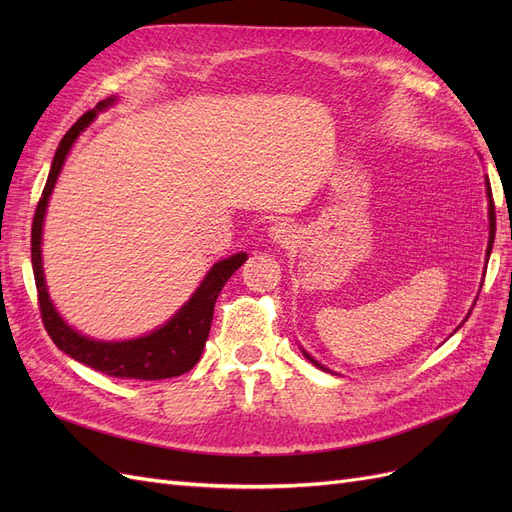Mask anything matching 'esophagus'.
Instances as JSON below:
<instances>
[{"instance_id":"34e87169","label":"esophagus","mask_w":512,"mask_h":512,"mask_svg":"<svg viewBox=\"0 0 512 512\" xmlns=\"http://www.w3.org/2000/svg\"><path fill=\"white\" fill-rule=\"evenodd\" d=\"M269 237L275 241V243H282V245H288L292 239H294V226L288 224V222H277L269 228Z\"/></svg>"}]
</instances>
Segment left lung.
<instances>
[{
  "mask_svg": "<svg viewBox=\"0 0 512 512\" xmlns=\"http://www.w3.org/2000/svg\"><path fill=\"white\" fill-rule=\"evenodd\" d=\"M487 198H489V243H487V262H489V254H491L493 239H495V207H493V196H491V185H489V179H487ZM470 314H472V312H470ZM303 354H305V359H307L309 363H314L318 369L327 371V367L320 365V363L314 359V356H309L305 350H303Z\"/></svg>",
  "mask_w": 512,
  "mask_h": 512,
  "instance_id": "left-lung-1",
  "label": "left lung"
}]
</instances>
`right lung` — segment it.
I'll list each match as a JSON object with an SVG mask.
<instances>
[{"label":"right lung","mask_w":512,"mask_h":512,"mask_svg":"<svg viewBox=\"0 0 512 512\" xmlns=\"http://www.w3.org/2000/svg\"><path fill=\"white\" fill-rule=\"evenodd\" d=\"M113 102L115 98L98 102L94 111H87L64 134L55 151L49 179H46L42 196L38 200L34 224H32V265H34V277H36V288H38L40 314H42L44 329L53 339V344L59 350H64L68 356H72L74 361H79L96 371H102V374L113 376V378H134V380L175 378L185 374V371H190L198 363L200 354H203L209 329H211L215 301H218V294L228 282V277L247 260L243 252L215 262L211 271L205 275L203 284H200L192 294V299L185 303L166 324H162L160 329H156L145 337L128 339V342H98V339H89L79 331L68 327L64 318L57 314V309L49 297V290H46V282H44L40 245H42V224H44L46 205H49V196L55 188L61 166H64L68 151L72 149L76 138H79V134L96 119L98 111H104V108H108Z\"/></svg>","instance_id":"1"}]
</instances>
